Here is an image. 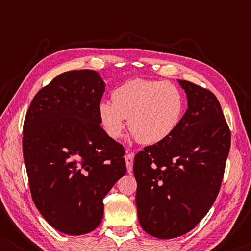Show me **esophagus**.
Returning a JSON list of instances; mask_svg holds the SVG:
<instances>
[{"label": "esophagus", "mask_w": 251, "mask_h": 251, "mask_svg": "<svg viewBox=\"0 0 251 251\" xmlns=\"http://www.w3.org/2000/svg\"><path fill=\"white\" fill-rule=\"evenodd\" d=\"M125 159H126V170H128V173H131L132 163H133V153L126 154Z\"/></svg>", "instance_id": "34e87169"}]
</instances>
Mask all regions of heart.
Here are the masks:
<instances>
[{
	"label": "heart",
	"mask_w": 251,
	"mask_h": 251,
	"mask_svg": "<svg viewBox=\"0 0 251 251\" xmlns=\"http://www.w3.org/2000/svg\"><path fill=\"white\" fill-rule=\"evenodd\" d=\"M112 100L98 105L99 122L113 139L128 126L144 145H155L170 137L184 114L185 100L179 88L169 81L131 78L112 92Z\"/></svg>",
	"instance_id": "b5f03b06"
}]
</instances>
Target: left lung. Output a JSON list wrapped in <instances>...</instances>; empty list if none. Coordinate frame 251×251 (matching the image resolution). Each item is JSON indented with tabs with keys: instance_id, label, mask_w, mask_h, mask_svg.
<instances>
[{
	"instance_id": "obj_1",
	"label": "left lung",
	"mask_w": 251,
	"mask_h": 251,
	"mask_svg": "<svg viewBox=\"0 0 251 251\" xmlns=\"http://www.w3.org/2000/svg\"><path fill=\"white\" fill-rule=\"evenodd\" d=\"M187 109L166 140L136 154V204L144 231L157 239L186 234L217 198L231 146V131L216 96L178 80Z\"/></svg>"
}]
</instances>
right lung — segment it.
<instances>
[{
	"instance_id": "add662e5",
	"label": "right lung",
	"mask_w": 251,
	"mask_h": 251,
	"mask_svg": "<svg viewBox=\"0 0 251 251\" xmlns=\"http://www.w3.org/2000/svg\"><path fill=\"white\" fill-rule=\"evenodd\" d=\"M104 91L98 72H65L37 92L24 122L33 201L64 234L94 231L104 215L102 199L126 173L125 149L99 122Z\"/></svg>"
}]
</instances>
